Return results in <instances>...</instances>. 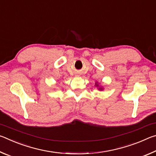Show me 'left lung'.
<instances>
[{"instance_id": "8db88e82", "label": "left lung", "mask_w": 156, "mask_h": 156, "mask_svg": "<svg viewBox=\"0 0 156 156\" xmlns=\"http://www.w3.org/2000/svg\"><path fill=\"white\" fill-rule=\"evenodd\" d=\"M95 85H96V87H98V86H99V85H98V84L97 83H96V84H95ZM99 89V90H102V87H99V89Z\"/></svg>"}]
</instances>
